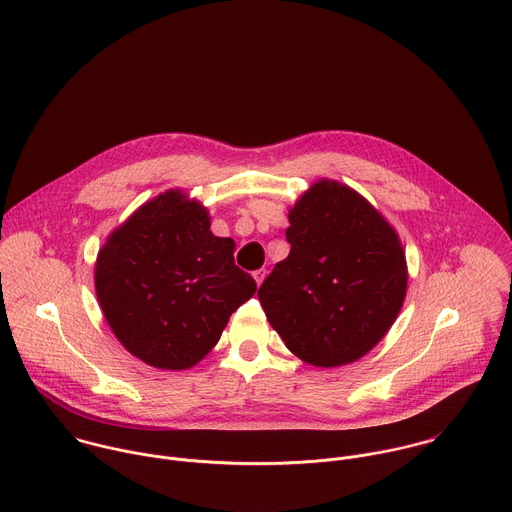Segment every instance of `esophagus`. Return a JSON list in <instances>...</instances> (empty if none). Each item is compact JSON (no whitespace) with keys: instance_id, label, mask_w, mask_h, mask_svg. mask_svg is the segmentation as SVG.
<instances>
[{"instance_id":"esophagus-1","label":"esophagus","mask_w":512,"mask_h":512,"mask_svg":"<svg viewBox=\"0 0 512 512\" xmlns=\"http://www.w3.org/2000/svg\"><path fill=\"white\" fill-rule=\"evenodd\" d=\"M265 275H267V271H265V269H257V271H253V277H255V281H257V285H261V283H263V279H265Z\"/></svg>"}]
</instances>
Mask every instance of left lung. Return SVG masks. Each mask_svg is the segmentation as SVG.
<instances>
[{"label":"left lung","instance_id":"left-lung-1","mask_svg":"<svg viewBox=\"0 0 512 512\" xmlns=\"http://www.w3.org/2000/svg\"><path fill=\"white\" fill-rule=\"evenodd\" d=\"M291 251L259 287L289 352L317 368L360 360L396 321L408 285L392 225L354 189L317 181L289 211Z\"/></svg>","mask_w":512,"mask_h":512}]
</instances>
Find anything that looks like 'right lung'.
<instances>
[{"instance_id": "add662e5", "label": "right lung", "mask_w": 512, "mask_h": 512, "mask_svg": "<svg viewBox=\"0 0 512 512\" xmlns=\"http://www.w3.org/2000/svg\"><path fill=\"white\" fill-rule=\"evenodd\" d=\"M203 205L166 191L120 225L98 253L94 281L118 342L160 370L201 362L255 279L235 265V241L211 233Z\"/></svg>"}]
</instances>
